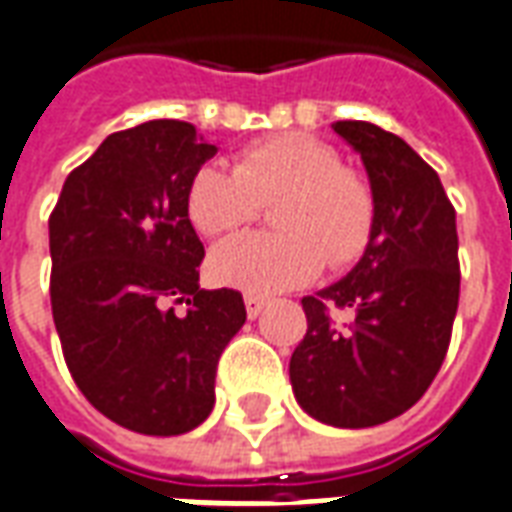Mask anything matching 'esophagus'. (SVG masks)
Wrapping results in <instances>:
<instances>
[{
	"label": "esophagus",
	"instance_id": "esophagus-1",
	"mask_svg": "<svg viewBox=\"0 0 512 512\" xmlns=\"http://www.w3.org/2000/svg\"><path fill=\"white\" fill-rule=\"evenodd\" d=\"M244 304H246V315H249V318H257L260 312L266 310L268 301L263 299V296H252V293H249V296H244Z\"/></svg>",
	"mask_w": 512,
	"mask_h": 512
}]
</instances>
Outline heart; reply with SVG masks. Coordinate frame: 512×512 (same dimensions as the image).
Segmentation results:
<instances>
[{"label": "heart", "mask_w": 512, "mask_h": 512, "mask_svg": "<svg viewBox=\"0 0 512 512\" xmlns=\"http://www.w3.org/2000/svg\"><path fill=\"white\" fill-rule=\"evenodd\" d=\"M277 233L235 235L213 249L211 274L222 285L271 293L310 282L321 266L345 271L373 244L378 197L362 169L312 134H274L244 145L233 169L205 164L189 180L186 216L202 235L255 222L274 202Z\"/></svg>", "instance_id": "b5f03b06"}]
</instances>
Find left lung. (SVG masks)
<instances>
[{
    "instance_id": "obj_1",
    "label": "left lung",
    "mask_w": 512,
    "mask_h": 512,
    "mask_svg": "<svg viewBox=\"0 0 512 512\" xmlns=\"http://www.w3.org/2000/svg\"><path fill=\"white\" fill-rule=\"evenodd\" d=\"M332 128L365 161L378 224L348 277L301 299L307 334L290 356V384L326 425L373 428L428 392L450 348L461 296L455 208L400 136L362 120Z\"/></svg>"
}]
</instances>
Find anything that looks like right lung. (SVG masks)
I'll return each mask as SVG.
<instances>
[{
  "label": "right lung",
  "instance_id": "add662e5",
  "mask_svg": "<svg viewBox=\"0 0 512 512\" xmlns=\"http://www.w3.org/2000/svg\"><path fill=\"white\" fill-rule=\"evenodd\" d=\"M213 153L183 120L115 131L65 178L49 216L65 365L104 417L147 436L211 414L219 356L246 321L238 290L200 288L205 246L186 189Z\"/></svg>",
  "mask_w": 512,
  "mask_h": 512
}]
</instances>
